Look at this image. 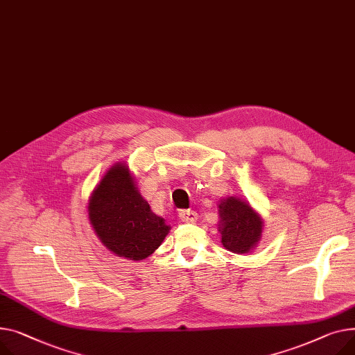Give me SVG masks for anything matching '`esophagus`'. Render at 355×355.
<instances>
[{
  "instance_id": "1",
  "label": "esophagus",
  "mask_w": 355,
  "mask_h": 355,
  "mask_svg": "<svg viewBox=\"0 0 355 355\" xmlns=\"http://www.w3.org/2000/svg\"><path fill=\"white\" fill-rule=\"evenodd\" d=\"M178 217H180V220H181L182 223H196L197 218H198L197 212H196V211H191V209H182V211H180Z\"/></svg>"
}]
</instances>
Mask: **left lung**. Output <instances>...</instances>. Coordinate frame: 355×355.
Here are the masks:
<instances>
[{
  "label": "left lung",
  "mask_w": 355,
  "mask_h": 355,
  "mask_svg": "<svg viewBox=\"0 0 355 355\" xmlns=\"http://www.w3.org/2000/svg\"><path fill=\"white\" fill-rule=\"evenodd\" d=\"M218 231L223 245L235 254H245L255 248L264 223L252 207L235 197L221 200L218 204Z\"/></svg>",
  "instance_id": "1"
}]
</instances>
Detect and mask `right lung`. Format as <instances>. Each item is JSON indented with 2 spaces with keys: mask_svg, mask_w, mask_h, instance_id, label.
Wrapping results in <instances>:
<instances>
[{
  "mask_svg": "<svg viewBox=\"0 0 355 355\" xmlns=\"http://www.w3.org/2000/svg\"><path fill=\"white\" fill-rule=\"evenodd\" d=\"M88 218L111 252L132 261L151 255L171 228L141 197L124 162L112 165L92 191Z\"/></svg>",
  "mask_w": 355,
  "mask_h": 355,
  "instance_id": "right-lung-1",
  "label": "right lung"
}]
</instances>
